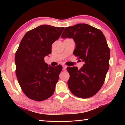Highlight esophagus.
<instances>
[{"label": "esophagus", "instance_id": "esophagus-1", "mask_svg": "<svg viewBox=\"0 0 125 125\" xmlns=\"http://www.w3.org/2000/svg\"><path fill=\"white\" fill-rule=\"evenodd\" d=\"M67 68V66L65 65H63V71H65V69H66Z\"/></svg>", "mask_w": 125, "mask_h": 125}]
</instances>
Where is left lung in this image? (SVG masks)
I'll list each match as a JSON object with an SVG mask.
<instances>
[{"instance_id": "1", "label": "left lung", "mask_w": 125, "mask_h": 125, "mask_svg": "<svg viewBox=\"0 0 125 125\" xmlns=\"http://www.w3.org/2000/svg\"><path fill=\"white\" fill-rule=\"evenodd\" d=\"M61 37L72 38L75 43L74 55L85 62L81 68L68 67V88L75 96L90 98L102 87L109 68L110 49L100 30L85 24L65 28Z\"/></svg>"}]
</instances>
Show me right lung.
Listing matches in <instances>:
<instances>
[{
  "mask_svg": "<svg viewBox=\"0 0 125 125\" xmlns=\"http://www.w3.org/2000/svg\"><path fill=\"white\" fill-rule=\"evenodd\" d=\"M64 29L41 25L27 32L20 42L15 56L16 77L22 92L32 100L43 101L53 94L62 67L48 66L44 58L51 53L52 43Z\"/></svg>",
  "mask_w": 125,
  "mask_h": 125,
  "instance_id": "right-lung-1",
  "label": "right lung"
}]
</instances>
